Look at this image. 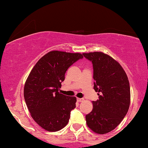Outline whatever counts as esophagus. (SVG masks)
Here are the masks:
<instances>
[{
	"mask_svg": "<svg viewBox=\"0 0 148 148\" xmlns=\"http://www.w3.org/2000/svg\"><path fill=\"white\" fill-rule=\"evenodd\" d=\"M77 102H82L84 100V98H77Z\"/></svg>",
	"mask_w": 148,
	"mask_h": 148,
	"instance_id": "esophagus-1",
	"label": "esophagus"
}]
</instances>
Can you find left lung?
Masks as SVG:
<instances>
[{
    "mask_svg": "<svg viewBox=\"0 0 148 148\" xmlns=\"http://www.w3.org/2000/svg\"><path fill=\"white\" fill-rule=\"evenodd\" d=\"M92 62L94 89L99 100L93 101V110L86 116L89 128L105 134L120 124L130 105V86L126 73L118 62L101 52L84 53Z\"/></svg>",
    "mask_w": 148,
    "mask_h": 148,
    "instance_id": "1",
    "label": "left lung"
}]
</instances>
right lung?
<instances>
[{"label": "right lung", "instance_id": "obj_1", "mask_svg": "<svg viewBox=\"0 0 148 148\" xmlns=\"http://www.w3.org/2000/svg\"><path fill=\"white\" fill-rule=\"evenodd\" d=\"M84 56L79 53L49 52L38 60L24 86V98L34 120L48 131H57L67 125L77 99L58 90L69 68Z\"/></svg>", "mask_w": 148, "mask_h": 148}]
</instances>
